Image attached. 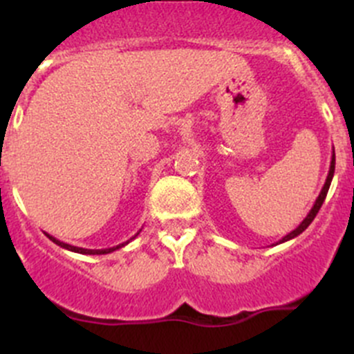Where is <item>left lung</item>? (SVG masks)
<instances>
[{
    "instance_id": "8db88e82",
    "label": "left lung",
    "mask_w": 354,
    "mask_h": 354,
    "mask_svg": "<svg viewBox=\"0 0 354 354\" xmlns=\"http://www.w3.org/2000/svg\"><path fill=\"white\" fill-rule=\"evenodd\" d=\"M334 171H335V152H332L330 169H328L327 180H325V185H324V188H322L320 195H318V197H317V201H315V204H313V207H311V211L308 212V216H306V218H304L303 221H301V225L297 226L296 230H292V232H290L289 235H286V236H283L282 240H279V242H277V243H283V242H287V240H292L294 236L301 235V233H303L304 230H306L308 226L311 225V221H313V219H315V216H317V214H318V211H320V207H322V204H324L325 197H327V192H328V188H330L332 178H334Z\"/></svg>"
}]
</instances>
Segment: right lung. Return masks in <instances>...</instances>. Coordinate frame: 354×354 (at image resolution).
<instances>
[{"label":"right lung","mask_w":354,"mask_h":354,"mask_svg":"<svg viewBox=\"0 0 354 354\" xmlns=\"http://www.w3.org/2000/svg\"><path fill=\"white\" fill-rule=\"evenodd\" d=\"M136 235H138V233H136ZM136 235H135V236H136ZM46 236L51 240V242L57 243V245L64 247V249L72 250V252H79V254H90V256H95V254H109V252H114V250L121 249V247H124L126 243H129V240H128V242L119 243V245H115V247H109V249H82V247H75V245H71V243L60 242V240L55 239V236H51V235H48V233H46ZM135 236H133V239H135Z\"/></svg>","instance_id":"add662e5"}]
</instances>
